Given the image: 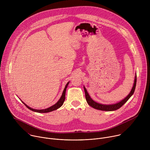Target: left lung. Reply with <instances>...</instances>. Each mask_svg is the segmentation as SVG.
Segmentation results:
<instances>
[{
	"mask_svg": "<svg viewBox=\"0 0 150 150\" xmlns=\"http://www.w3.org/2000/svg\"><path fill=\"white\" fill-rule=\"evenodd\" d=\"M136 83H137V75H135V81H134V86H133V87L132 88L131 91L129 94V95H128L125 99H123V100H122L121 101H120V102H119V103H117L116 104H111V105H104V104H100V103H98L94 101L90 97L88 93H87V90L85 89V88L83 87L84 91H85V98H86L87 103L90 106H91L92 108H93L94 109H97V110H103V111H113V110H117L119 108H120L128 100H129V98L133 95V94H134V93L135 91V90Z\"/></svg>",
	"mask_w": 150,
	"mask_h": 150,
	"instance_id": "1",
	"label": "left lung"
}]
</instances>
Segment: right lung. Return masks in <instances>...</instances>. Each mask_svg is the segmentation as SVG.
Returning a JSON list of instances; mask_svg holds the SVG:
<instances>
[{
    "label": "right lung",
    "mask_w": 150,
    "mask_h": 150,
    "mask_svg": "<svg viewBox=\"0 0 150 150\" xmlns=\"http://www.w3.org/2000/svg\"><path fill=\"white\" fill-rule=\"evenodd\" d=\"M69 83V82H68L67 83V84L66 85V86L65 87V89H64V90L63 91V93H62V95L60 98L59 99V100L54 105L50 107V108H49L47 109H42V110H36V109H32V108H30V107H28L27 105H26L24 102H23V103L24 104H25V105L27 107L28 109H29L30 110H31L32 111H34V112H38V113H48V112H52L53 110H55L60 108V107L63 105L64 101H65V93H66L67 88L68 87Z\"/></svg>",
    "instance_id": "1"
}]
</instances>
